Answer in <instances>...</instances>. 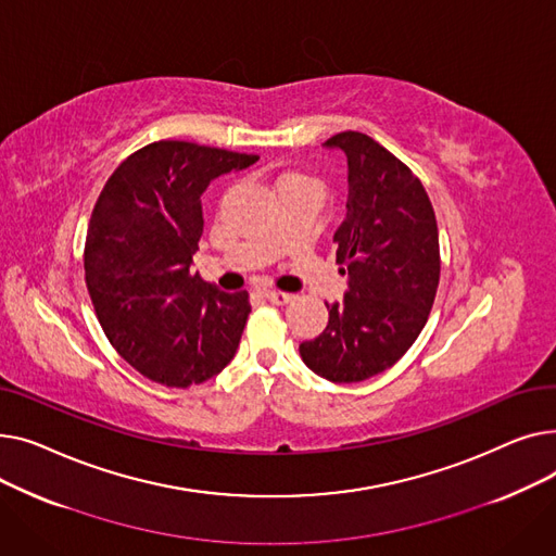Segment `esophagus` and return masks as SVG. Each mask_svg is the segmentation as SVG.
<instances>
[{"instance_id":"esophagus-1","label":"esophagus","mask_w":556,"mask_h":556,"mask_svg":"<svg viewBox=\"0 0 556 556\" xmlns=\"http://www.w3.org/2000/svg\"><path fill=\"white\" fill-rule=\"evenodd\" d=\"M263 298H266L273 304H277V306H283L288 302H293V295L281 293V290H263Z\"/></svg>"}]
</instances>
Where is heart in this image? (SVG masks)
<instances>
[{"mask_svg": "<svg viewBox=\"0 0 556 556\" xmlns=\"http://www.w3.org/2000/svg\"><path fill=\"white\" fill-rule=\"evenodd\" d=\"M286 182H304V178H302V175H298V173H283L281 178L277 180V187L286 185Z\"/></svg>", "mask_w": 556, "mask_h": 556, "instance_id": "b5f03b06", "label": "heart"}]
</instances>
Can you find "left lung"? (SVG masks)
Segmentation results:
<instances>
[{"instance_id": "obj_1", "label": "left lung", "mask_w": 556, "mask_h": 556, "mask_svg": "<svg viewBox=\"0 0 556 556\" xmlns=\"http://www.w3.org/2000/svg\"><path fill=\"white\" fill-rule=\"evenodd\" d=\"M346 155V216L333 233L349 275L329 325L300 344L311 371L361 383L392 367L426 327L440 283V233L417 175L381 143L346 130L325 141Z\"/></svg>"}]
</instances>
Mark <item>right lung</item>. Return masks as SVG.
Masks as SVG:
<instances>
[{"label":"right lung","instance_id":"1","mask_svg":"<svg viewBox=\"0 0 556 556\" xmlns=\"http://www.w3.org/2000/svg\"><path fill=\"white\" fill-rule=\"evenodd\" d=\"M258 157L191 141H155L119 164L87 227L85 281L99 323L141 376L166 388L210 381L233 358L248 293L191 275L202 237L200 195Z\"/></svg>","mask_w":556,"mask_h":556}]
</instances>
